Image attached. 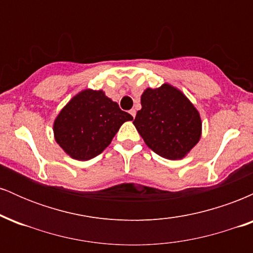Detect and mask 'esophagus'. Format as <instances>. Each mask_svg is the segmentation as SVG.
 Here are the masks:
<instances>
[{"label":"esophagus","instance_id":"obj_1","mask_svg":"<svg viewBox=\"0 0 253 253\" xmlns=\"http://www.w3.org/2000/svg\"><path fill=\"white\" fill-rule=\"evenodd\" d=\"M129 114L132 115L133 118H135V114H136V112H135V109H130L129 110Z\"/></svg>","mask_w":253,"mask_h":253}]
</instances>
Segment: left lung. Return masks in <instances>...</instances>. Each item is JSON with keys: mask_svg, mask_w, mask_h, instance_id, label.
Segmentation results:
<instances>
[{"mask_svg": "<svg viewBox=\"0 0 253 253\" xmlns=\"http://www.w3.org/2000/svg\"><path fill=\"white\" fill-rule=\"evenodd\" d=\"M133 124L145 144L167 159L183 158L201 136L199 112L169 84L145 90Z\"/></svg>", "mask_w": 253, "mask_h": 253, "instance_id": "left-lung-1", "label": "left lung"}]
</instances>
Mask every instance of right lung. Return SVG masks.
<instances>
[{
  "instance_id": "right-lung-1",
  "label": "right lung",
  "mask_w": 253,
  "mask_h": 253,
  "mask_svg": "<svg viewBox=\"0 0 253 253\" xmlns=\"http://www.w3.org/2000/svg\"><path fill=\"white\" fill-rule=\"evenodd\" d=\"M132 115L120 109L102 90H84L66 104L54 121L59 146L78 161L100 155L110 144L125 121Z\"/></svg>"
}]
</instances>
